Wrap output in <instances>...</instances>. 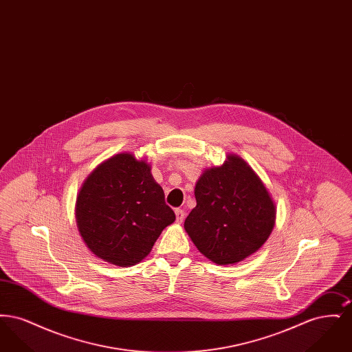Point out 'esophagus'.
Segmentation results:
<instances>
[{"instance_id":"34e87169","label":"esophagus","mask_w":352,"mask_h":352,"mask_svg":"<svg viewBox=\"0 0 352 352\" xmlns=\"http://www.w3.org/2000/svg\"><path fill=\"white\" fill-rule=\"evenodd\" d=\"M184 217H186V214H184V210H181V208H177V210H175V218H177L178 223H182Z\"/></svg>"}]
</instances>
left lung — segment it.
<instances>
[{"label": "left lung", "mask_w": 352, "mask_h": 352, "mask_svg": "<svg viewBox=\"0 0 352 352\" xmlns=\"http://www.w3.org/2000/svg\"><path fill=\"white\" fill-rule=\"evenodd\" d=\"M197 206L184 230L204 257L218 265L243 261L268 240L276 204L256 171L237 154L206 168L195 184Z\"/></svg>", "instance_id": "1"}]
</instances>
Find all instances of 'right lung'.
Wrapping results in <instances>:
<instances>
[{
	"label": "right lung",
	"instance_id": "1",
	"mask_svg": "<svg viewBox=\"0 0 352 352\" xmlns=\"http://www.w3.org/2000/svg\"><path fill=\"white\" fill-rule=\"evenodd\" d=\"M75 218L87 248L121 268L142 261L175 214L145 160L120 153L95 168L82 184Z\"/></svg>",
	"mask_w": 352,
	"mask_h": 352
}]
</instances>
